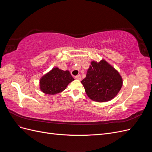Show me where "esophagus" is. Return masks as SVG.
Returning a JSON list of instances; mask_svg holds the SVG:
<instances>
[{"instance_id": "34e87169", "label": "esophagus", "mask_w": 152, "mask_h": 152, "mask_svg": "<svg viewBox=\"0 0 152 152\" xmlns=\"http://www.w3.org/2000/svg\"><path fill=\"white\" fill-rule=\"evenodd\" d=\"M75 79H77V80H80L81 79H82V78H81V75L79 74V75H77V76H75Z\"/></svg>"}]
</instances>
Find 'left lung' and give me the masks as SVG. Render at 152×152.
<instances>
[{
    "label": "left lung",
    "mask_w": 152,
    "mask_h": 152,
    "mask_svg": "<svg viewBox=\"0 0 152 152\" xmlns=\"http://www.w3.org/2000/svg\"><path fill=\"white\" fill-rule=\"evenodd\" d=\"M81 83L90 99L105 102L115 97L122 86V79L115 69L102 59L99 63L91 62Z\"/></svg>",
    "instance_id": "1"
}]
</instances>
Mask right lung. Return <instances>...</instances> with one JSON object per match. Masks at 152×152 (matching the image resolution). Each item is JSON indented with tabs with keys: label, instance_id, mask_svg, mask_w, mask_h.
Returning a JSON list of instances; mask_svg holds the SVG:
<instances>
[{
	"label": "right lung",
	"instance_id": "add662e5",
	"mask_svg": "<svg viewBox=\"0 0 152 152\" xmlns=\"http://www.w3.org/2000/svg\"><path fill=\"white\" fill-rule=\"evenodd\" d=\"M73 80L74 79L68 70L54 68L41 78L40 88L45 94L53 95L65 90Z\"/></svg>",
	"mask_w": 152,
	"mask_h": 152
}]
</instances>
